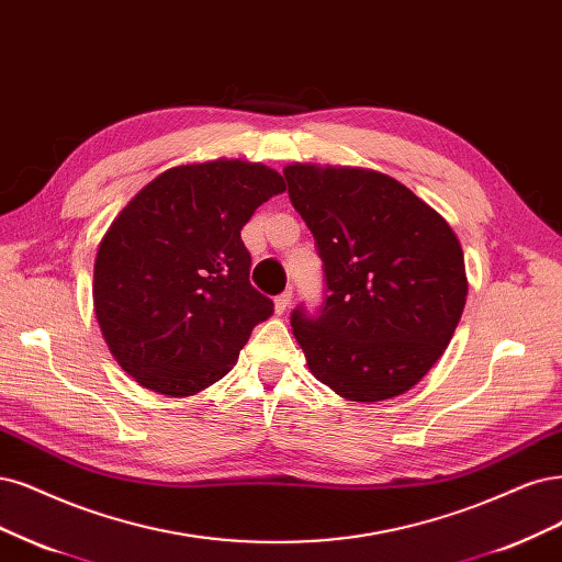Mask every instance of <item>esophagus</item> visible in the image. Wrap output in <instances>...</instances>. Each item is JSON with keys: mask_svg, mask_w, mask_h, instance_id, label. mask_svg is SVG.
I'll return each mask as SVG.
<instances>
[{"mask_svg": "<svg viewBox=\"0 0 562 562\" xmlns=\"http://www.w3.org/2000/svg\"><path fill=\"white\" fill-rule=\"evenodd\" d=\"M290 302H293V290H285L283 295H279L277 300H274V312L281 316V314H285L288 312V306H290Z\"/></svg>", "mask_w": 562, "mask_h": 562, "instance_id": "34e87169", "label": "esophagus"}]
</instances>
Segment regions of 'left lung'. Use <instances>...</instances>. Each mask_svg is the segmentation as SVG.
I'll list each match as a JSON object with an SVG mask.
<instances>
[{"label":"left lung","mask_w":562,"mask_h":562,"mask_svg":"<svg viewBox=\"0 0 562 562\" xmlns=\"http://www.w3.org/2000/svg\"><path fill=\"white\" fill-rule=\"evenodd\" d=\"M288 195L318 244L321 316L290 325L308 372L351 402L397 397L432 370L468 300L451 225L389 173L293 162Z\"/></svg>","instance_id":"1"}]
</instances>
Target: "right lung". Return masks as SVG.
I'll return each mask as SVG.
<instances>
[{"instance_id": "obj_1", "label": "right lung", "mask_w": 562, "mask_h": 562, "mask_svg": "<svg viewBox=\"0 0 562 562\" xmlns=\"http://www.w3.org/2000/svg\"><path fill=\"white\" fill-rule=\"evenodd\" d=\"M283 190L260 162H190L162 171L113 218L97 246L92 304L111 356L144 389L198 395L274 312L248 281L241 227Z\"/></svg>"}]
</instances>
